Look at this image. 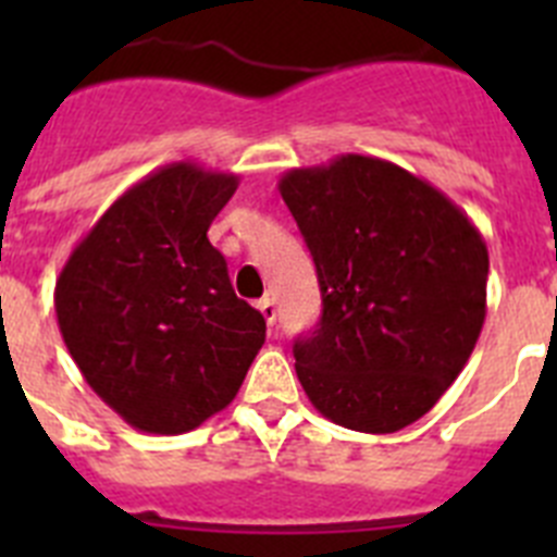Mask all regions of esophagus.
<instances>
[{"label": "esophagus", "mask_w": 557, "mask_h": 557, "mask_svg": "<svg viewBox=\"0 0 557 557\" xmlns=\"http://www.w3.org/2000/svg\"><path fill=\"white\" fill-rule=\"evenodd\" d=\"M259 307V312H262V318L268 321V326H273L275 318H278V309H275V301L273 298H262V301L256 304Z\"/></svg>", "instance_id": "esophagus-1"}]
</instances>
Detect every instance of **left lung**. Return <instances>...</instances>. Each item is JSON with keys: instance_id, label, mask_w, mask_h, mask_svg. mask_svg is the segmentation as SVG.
I'll list each match as a JSON object with an SVG mask.
<instances>
[{"instance_id": "obj_1", "label": "left lung", "mask_w": 557, "mask_h": 557, "mask_svg": "<svg viewBox=\"0 0 557 557\" xmlns=\"http://www.w3.org/2000/svg\"><path fill=\"white\" fill-rule=\"evenodd\" d=\"M321 284V323L293 346L314 410L346 430L410 426L469 362L488 248L466 211L412 172L337 156L278 181Z\"/></svg>"}]
</instances>
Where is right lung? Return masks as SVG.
Masks as SVG:
<instances>
[{
  "label": "right lung",
  "mask_w": 557,
  "mask_h": 557,
  "mask_svg": "<svg viewBox=\"0 0 557 557\" xmlns=\"http://www.w3.org/2000/svg\"><path fill=\"white\" fill-rule=\"evenodd\" d=\"M239 178L175 161L111 203L63 264L55 314L91 391L127 424L181 435L225 410L264 343L209 225Z\"/></svg>",
  "instance_id": "add662e5"
}]
</instances>
